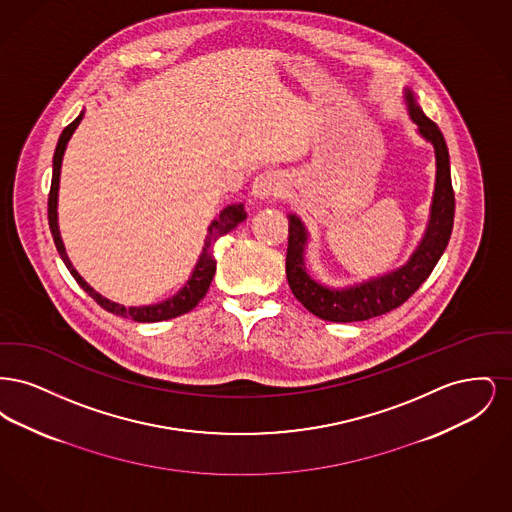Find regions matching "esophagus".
<instances>
[{
    "label": "esophagus",
    "instance_id": "obj_1",
    "mask_svg": "<svg viewBox=\"0 0 512 512\" xmlns=\"http://www.w3.org/2000/svg\"><path fill=\"white\" fill-rule=\"evenodd\" d=\"M251 195L259 201H272L286 195V180L278 172L267 171L259 174L253 182Z\"/></svg>",
    "mask_w": 512,
    "mask_h": 512
}]
</instances>
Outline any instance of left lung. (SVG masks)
<instances>
[{
	"mask_svg": "<svg viewBox=\"0 0 512 512\" xmlns=\"http://www.w3.org/2000/svg\"><path fill=\"white\" fill-rule=\"evenodd\" d=\"M405 101L409 115L418 126V134L428 140L436 151V186L430 207V219L426 232L414 249L411 259L397 270L384 276L370 278L349 288L322 286L305 268V247L309 232L299 217L290 215L288 228V253H286V276L297 301L315 317L330 322H357L386 315L403 305L424 280L432 274L449 244L453 217H455V194L451 186L449 151L438 124L430 121L418 107L413 92L405 88Z\"/></svg>",
	"mask_w": 512,
	"mask_h": 512,
	"instance_id": "obj_1",
	"label": "left lung"
}]
</instances>
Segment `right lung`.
I'll list each match as a JSON object with an SVG mask.
<instances>
[{
    "mask_svg": "<svg viewBox=\"0 0 512 512\" xmlns=\"http://www.w3.org/2000/svg\"><path fill=\"white\" fill-rule=\"evenodd\" d=\"M84 117V111L74 119L59 136V142L55 147V153H53V176H51V188H49L48 197V220L49 230H51V236H53V242L55 247L65 263V267L69 268V272L73 274L74 280L78 282V286L88 293L99 307H103L105 311L117 315L122 318H132L136 322H161V320H169V318L180 317L188 311H192L195 305L205 297V293L209 290L211 282H213V276H215V270H217V261L213 257V245L219 240L220 236L232 232L240 222H244L247 213L244 211V205L242 203H234V205H228L220 211L219 219L213 220L209 230H207V238H205V245H203V251L199 255V261L195 265L194 272L190 276V280L184 284V288L176 295H172L169 299L161 301V303H155V305H144V307H124L119 305L115 301H109L107 297L99 295L73 267V263L69 261L67 257V251H65V245L61 240V234H59V224H57V195H59V176H61V163H63V155H65V149L67 144L73 136L76 126L80 124Z\"/></svg>",
    "mask_w": 512,
    "mask_h": 512,
    "instance_id": "right-lung-1",
    "label": "right lung"
}]
</instances>
